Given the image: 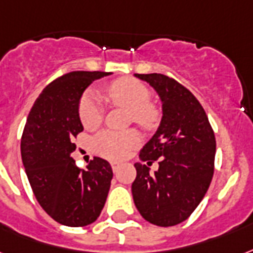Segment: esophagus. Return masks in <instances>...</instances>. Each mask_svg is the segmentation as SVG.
I'll return each mask as SVG.
<instances>
[{
	"label": "esophagus",
	"instance_id": "esophagus-1",
	"mask_svg": "<svg viewBox=\"0 0 253 253\" xmlns=\"http://www.w3.org/2000/svg\"><path fill=\"white\" fill-rule=\"evenodd\" d=\"M111 169H113V171L115 172V171L119 169V163H117V162H111Z\"/></svg>",
	"mask_w": 253,
	"mask_h": 253
}]
</instances>
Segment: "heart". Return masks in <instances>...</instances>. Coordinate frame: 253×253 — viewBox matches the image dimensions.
<instances>
[{
    "instance_id": "b5f03b06",
    "label": "heart",
    "mask_w": 253,
    "mask_h": 253,
    "mask_svg": "<svg viewBox=\"0 0 253 253\" xmlns=\"http://www.w3.org/2000/svg\"><path fill=\"white\" fill-rule=\"evenodd\" d=\"M102 96L113 105L130 110L131 121L144 130H154L161 121L162 113L157 103L151 102V92L140 81L119 78L103 88ZM78 114L84 128L94 130L103 121V103L98 94L84 92L78 105ZM142 142L136 130H105L96 135L94 148L96 154L109 159H123Z\"/></svg>"
}]
</instances>
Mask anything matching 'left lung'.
I'll list each match as a JSON object with an SVG mask.
<instances>
[{"instance_id":"obj_1","label":"left lung","mask_w":253,"mask_h":253,"mask_svg":"<svg viewBox=\"0 0 253 253\" xmlns=\"http://www.w3.org/2000/svg\"><path fill=\"white\" fill-rule=\"evenodd\" d=\"M155 88L163 103L161 126L140 150L148 166L135 163L132 198L140 215L161 227L190 217L211 184L216 140L203 106L178 81L165 74H135Z\"/></svg>"}]
</instances>
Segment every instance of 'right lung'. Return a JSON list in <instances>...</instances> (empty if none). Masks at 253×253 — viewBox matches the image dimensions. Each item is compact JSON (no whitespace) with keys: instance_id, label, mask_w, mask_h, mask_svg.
<instances>
[{"instance_id":"right-lung-1","label":"right lung","mask_w":253,"mask_h":253,"mask_svg":"<svg viewBox=\"0 0 253 253\" xmlns=\"http://www.w3.org/2000/svg\"><path fill=\"white\" fill-rule=\"evenodd\" d=\"M105 71H70L46 86L30 109L21 138V155L33 194L54 220L69 227L91 224L105 207L113 169L94 157L80 169L70 154L84 130L78 105L88 84Z\"/></svg>"}]
</instances>
